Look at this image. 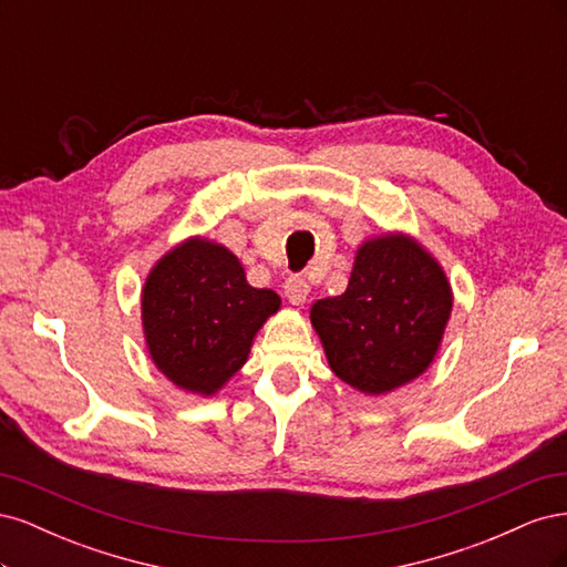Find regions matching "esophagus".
<instances>
[{
	"label": "esophagus",
	"mask_w": 567,
	"mask_h": 567,
	"mask_svg": "<svg viewBox=\"0 0 567 567\" xmlns=\"http://www.w3.org/2000/svg\"><path fill=\"white\" fill-rule=\"evenodd\" d=\"M284 293L290 305H302L307 296H310V284H307L302 277H298V274H293V277L286 279Z\"/></svg>",
	"instance_id": "esophagus-1"
}]
</instances>
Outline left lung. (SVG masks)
I'll return each mask as SVG.
<instances>
[{"instance_id":"8db88e82","label":"left lung","mask_w":567,"mask_h":567,"mask_svg":"<svg viewBox=\"0 0 567 567\" xmlns=\"http://www.w3.org/2000/svg\"><path fill=\"white\" fill-rule=\"evenodd\" d=\"M450 312L442 267L409 236L388 234L357 250L346 293L317 300L310 317L338 379L381 394L427 369Z\"/></svg>"}]
</instances>
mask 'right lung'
Instances as JSON below:
<instances>
[{"instance_id":"right-lung-1","label":"right lung","mask_w":567,"mask_h":567,"mask_svg":"<svg viewBox=\"0 0 567 567\" xmlns=\"http://www.w3.org/2000/svg\"><path fill=\"white\" fill-rule=\"evenodd\" d=\"M281 298L252 288L225 246L192 238L151 269L142 290L148 352L175 385L213 394L246 364L252 338Z\"/></svg>"}]
</instances>
